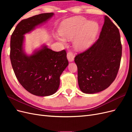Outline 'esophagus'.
Returning a JSON list of instances; mask_svg holds the SVG:
<instances>
[{
    "label": "esophagus",
    "instance_id": "esophagus-1",
    "mask_svg": "<svg viewBox=\"0 0 132 132\" xmlns=\"http://www.w3.org/2000/svg\"><path fill=\"white\" fill-rule=\"evenodd\" d=\"M67 59L69 61V62H73L74 61V55L70 52H69L67 53Z\"/></svg>",
    "mask_w": 132,
    "mask_h": 132
}]
</instances>
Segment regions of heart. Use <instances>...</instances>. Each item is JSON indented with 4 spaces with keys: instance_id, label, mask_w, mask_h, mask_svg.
Wrapping results in <instances>:
<instances>
[{
    "instance_id": "b5f03b06",
    "label": "heart",
    "mask_w": 132,
    "mask_h": 132,
    "mask_svg": "<svg viewBox=\"0 0 132 132\" xmlns=\"http://www.w3.org/2000/svg\"><path fill=\"white\" fill-rule=\"evenodd\" d=\"M99 31L98 24L94 21H90L86 18L77 16L69 18L63 21L60 26V35L67 40L74 38L73 45L75 49L84 51L93 45ZM62 43L64 39L56 36Z\"/></svg>"
}]
</instances>
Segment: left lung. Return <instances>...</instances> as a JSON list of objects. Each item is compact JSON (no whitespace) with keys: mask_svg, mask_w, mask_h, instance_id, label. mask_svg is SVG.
I'll list each match as a JSON object with an SVG mask.
<instances>
[{"mask_svg":"<svg viewBox=\"0 0 132 132\" xmlns=\"http://www.w3.org/2000/svg\"><path fill=\"white\" fill-rule=\"evenodd\" d=\"M122 49L119 30L105 16L99 38L75 57L78 84L82 93H97L110 86L120 66Z\"/></svg>","mask_w":132,"mask_h":132,"instance_id":"1","label":"left lung"}]
</instances>
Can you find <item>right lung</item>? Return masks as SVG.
Wrapping results in <instances>:
<instances>
[{
  "instance_id": "right-lung-1",
  "label": "right lung",
  "mask_w": 132,
  "mask_h": 132,
  "mask_svg": "<svg viewBox=\"0 0 132 132\" xmlns=\"http://www.w3.org/2000/svg\"><path fill=\"white\" fill-rule=\"evenodd\" d=\"M53 13H43L22 20L16 27L10 39V58L19 82L30 93L47 96L57 92L60 76L68 65L65 50L55 52L46 45L28 55L23 50L26 34L53 16Z\"/></svg>"
}]
</instances>
